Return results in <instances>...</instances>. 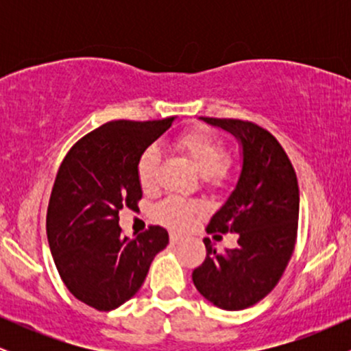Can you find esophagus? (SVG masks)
Instances as JSON below:
<instances>
[{"label":"esophagus","mask_w":351,"mask_h":351,"mask_svg":"<svg viewBox=\"0 0 351 351\" xmlns=\"http://www.w3.org/2000/svg\"><path fill=\"white\" fill-rule=\"evenodd\" d=\"M181 241H183V236L176 234V232H171V234H170V243L171 244H180Z\"/></svg>","instance_id":"34e87169"}]
</instances>
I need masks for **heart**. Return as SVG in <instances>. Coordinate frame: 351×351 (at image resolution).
<instances>
[{"label":"heart","instance_id":"heart-1","mask_svg":"<svg viewBox=\"0 0 351 351\" xmlns=\"http://www.w3.org/2000/svg\"><path fill=\"white\" fill-rule=\"evenodd\" d=\"M176 147L186 153L195 167L201 171L209 184H223L231 173L228 148L219 136L208 128H193L180 136ZM160 153L155 145L145 148L136 163V176L143 191H150L156 184ZM199 206L180 196H168L155 206V217L165 226L173 229H186Z\"/></svg>","mask_w":351,"mask_h":351}]
</instances>
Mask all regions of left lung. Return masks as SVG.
<instances>
[{"instance_id":"1","label":"left lung","mask_w":351,"mask_h":351,"mask_svg":"<svg viewBox=\"0 0 351 351\" xmlns=\"http://www.w3.org/2000/svg\"><path fill=\"white\" fill-rule=\"evenodd\" d=\"M203 120L241 140L243 171L208 224L209 234L234 232L237 247L217 252L206 237V259L193 271V282L216 307L243 310L272 292L291 261L299 228V183L287 153L264 127L237 119Z\"/></svg>"}]
</instances>
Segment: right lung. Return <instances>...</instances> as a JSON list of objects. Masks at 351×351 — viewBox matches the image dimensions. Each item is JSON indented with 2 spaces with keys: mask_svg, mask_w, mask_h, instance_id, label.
<instances>
[{
  "mask_svg": "<svg viewBox=\"0 0 351 351\" xmlns=\"http://www.w3.org/2000/svg\"><path fill=\"white\" fill-rule=\"evenodd\" d=\"M173 120H112L77 140L60 163L47 204V241L60 279L88 307L107 312L132 299L167 247L160 226L135 239L123 236L119 213L138 206L136 163Z\"/></svg>",
  "mask_w": 351,
  "mask_h": 351,
  "instance_id": "add662e5",
  "label": "right lung"
}]
</instances>
